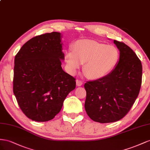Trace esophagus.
Returning a JSON list of instances; mask_svg holds the SVG:
<instances>
[{
  "label": "esophagus",
  "instance_id": "34e87169",
  "mask_svg": "<svg viewBox=\"0 0 150 150\" xmlns=\"http://www.w3.org/2000/svg\"><path fill=\"white\" fill-rule=\"evenodd\" d=\"M76 86H81V85H82L83 84V82H82V81L80 80H76Z\"/></svg>",
  "mask_w": 150,
  "mask_h": 150
}]
</instances>
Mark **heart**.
I'll use <instances>...</instances> for the list:
<instances>
[{"mask_svg": "<svg viewBox=\"0 0 150 150\" xmlns=\"http://www.w3.org/2000/svg\"><path fill=\"white\" fill-rule=\"evenodd\" d=\"M119 51L115 47L105 45L92 40H80L73 47L72 51L65 54L67 65L74 72L81 63H84L83 71L91 79H99L105 75L116 65Z\"/></svg>", "mask_w": 150, "mask_h": 150, "instance_id": "heart-1", "label": "heart"}]
</instances>
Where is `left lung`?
Returning <instances> with one entry per match:
<instances>
[{"mask_svg": "<svg viewBox=\"0 0 150 150\" xmlns=\"http://www.w3.org/2000/svg\"><path fill=\"white\" fill-rule=\"evenodd\" d=\"M120 51L119 60L110 74L87 81L85 109L92 120L100 123L120 120L128 113L138 97L142 82V65L129 46L114 40Z\"/></svg>", "mask_w": 150, "mask_h": 150, "instance_id": "left-lung-1", "label": "left lung"}]
</instances>
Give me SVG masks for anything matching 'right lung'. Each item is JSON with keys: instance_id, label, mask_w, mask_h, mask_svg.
Listing matches in <instances>:
<instances>
[{"instance_id": "add662e5", "label": "right lung", "mask_w": 150, "mask_h": 150, "mask_svg": "<svg viewBox=\"0 0 150 150\" xmlns=\"http://www.w3.org/2000/svg\"><path fill=\"white\" fill-rule=\"evenodd\" d=\"M61 34L46 33L31 38L14 59L13 92L20 109L31 120L45 122L61 110L75 79L62 68Z\"/></svg>"}]
</instances>
